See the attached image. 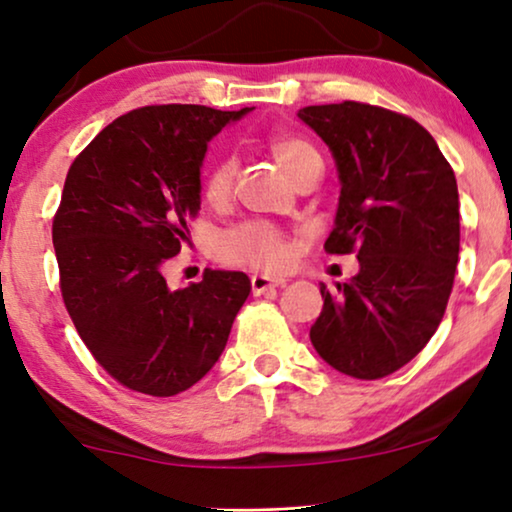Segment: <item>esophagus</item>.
Here are the masks:
<instances>
[{
  "instance_id": "1",
  "label": "esophagus",
  "mask_w": 512,
  "mask_h": 512,
  "mask_svg": "<svg viewBox=\"0 0 512 512\" xmlns=\"http://www.w3.org/2000/svg\"><path fill=\"white\" fill-rule=\"evenodd\" d=\"M286 279H275V277H268V275H251V291H254V296H261V293L275 289V286H284Z\"/></svg>"
}]
</instances>
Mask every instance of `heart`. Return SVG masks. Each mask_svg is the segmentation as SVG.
I'll list each match as a JSON object with an SVG mask.
<instances>
[{
	"label": "heart",
	"mask_w": 512,
	"mask_h": 512,
	"mask_svg": "<svg viewBox=\"0 0 512 512\" xmlns=\"http://www.w3.org/2000/svg\"><path fill=\"white\" fill-rule=\"evenodd\" d=\"M268 151L275 158L279 170L286 174V179H293L300 167L307 160L317 158L319 153L314 151L305 139L293 135H272L268 139ZM235 163L230 158H223L216 163L207 174L205 195L209 202H223L228 198L230 188H233ZM219 258L230 265H244V268H263V270H279L289 261V247H286L284 235L268 223H242L228 233L221 235L219 240Z\"/></svg>",
	"instance_id": "b5f03b06"
}]
</instances>
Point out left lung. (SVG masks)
Wrapping results in <instances>:
<instances>
[{
	"instance_id": "8db88e82",
	"label": "left lung",
	"mask_w": 512,
	"mask_h": 512,
	"mask_svg": "<svg viewBox=\"0 0 512 512\" xmlns=\"http://www.w3.org/2000/svg\"><path fill=\"white\" fill-rule=\"evenodd\" d=\"M298 118L338 167L326 251L359 258L340 296L321 284L310 340L328 366L377 380L415 359L445 314L459 261L457 179L436 139L396 111L342 102Z\"/></svg>"
}]
</instances>
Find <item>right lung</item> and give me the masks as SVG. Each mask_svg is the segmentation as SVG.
<instances>
[{"instance_id": "add662e5", "label": "right lung", "mask_w": 512, "mask_h": 512, "mask_svg": "<svg viewBox=\"0 0 512 512\" xmlns=\"http://www.w3.org/2000/svg\"><path fill=\"white\" fill-rule=\"evenodd\" d=\"M160 104L109 123L67 172L53 221L60 289L81 340L107 373L139 394L174 396L226 349L247 300L244 272L205 270L172 291L163 275L200 209L207 144L247 116Z\"/></svg>"}]
</instances>
